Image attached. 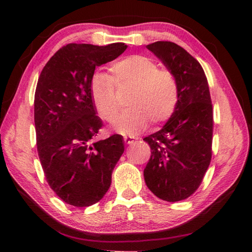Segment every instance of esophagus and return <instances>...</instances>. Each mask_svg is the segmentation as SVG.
<instances>
[{
	"label": "esophagus",
	"instance_id": "obj_1",
	"mask_svg": "<svg viewBox=\"0 0 252 252\" xmlns=\"http://www.w3.org/2000/svg\"><path fill=\"white\" fill-rule=\"evenodd\" d=\"M123 140H125V142L126 144H131V143L134 142V138H133V136H131V135H125V136H123Z\"/></svg>",
	"mask_w": 252,
	"mask_h": 252
}]
</instances>
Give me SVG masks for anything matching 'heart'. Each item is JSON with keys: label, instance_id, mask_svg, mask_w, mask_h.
I'll return each mask as SVG.
<instances>
[{"label": "heart", "instance_id": "1", "mask_svg": "<svg viewBox=\"0 0 252 252\" xmlns=\"http://www.w3.org/2000/svg\"><path fill=\"white\" fill-rule=\"evenodd\" d=\"M111 76L97 71L91 79V95L97 113L108 122L120 112L118 91L130 90L127 108L114 129L122 134L143 131L149 121L159 123L172 116L179 97L178 83L169 70L159 69L156 61L144 55H130L114 62Z\"/></svg>", "mask_w": 252, "mask_h": 252}]
</instances>
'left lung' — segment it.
Wrapping results in <instances>:
<instances>
[{
	"instance_id": "obj_1",
	"label": "left lung",
	"mask_w": 252,
	"mask_h": 252,
	"mask_svg": "<svg viewBox=\"0 0 252 252\" xmlns=\"http://www.w3.org/2000/svg\"><path fill=\"white\" fill-rule=\"evenodd\" d=\"M174 75L179 97L162 129L143 140L151 148L144 168L147 187L158 198L176 202L190 197L211 160L213 116L210 91L200 63L176 43L147 45Z\"/></svg>"
}]
</instances>
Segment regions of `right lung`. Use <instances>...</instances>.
I'll use <instances>...</instances> for the list:
<instances>
[{
	"mask_svg": "<svg viewBox=\"0 0 252 252\" xmlns=\"http://www.w3.org/2000/svg\"><path fill=\"white\" fill-rule=\"evenodd\" d=\"M126 49L125 43L67 44L49 60L37 81V153L51 189L71 206L89 207L104 197L125 151L122 135L94 141L103 123L90 87L95 67Z\"/></svg>",
	"mask_w": 252,
	"mask_h": 252,
	"instance_id": "1",
	"label": "right lung"
}]
</instances>
